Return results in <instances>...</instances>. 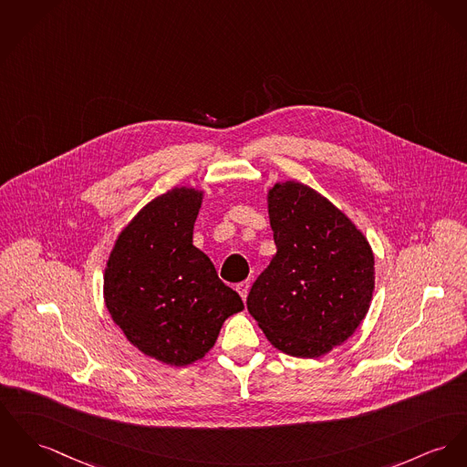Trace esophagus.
<instances>
[{"instance_id": "34e87169", "label": "esophagus", "mask_w": 467, "mask_h": 467, "mask_svg": "<svg viewBox=\"0 0 467 467\" xmlns=\"http://www.w3.org/2000/svg\"><path fill=\"white\" fill-rule=\"evenodd\" d=\"M237 292H239V296L243 297V301H246V297H248L249 294L248 281H243V283H239V285H237Z\"/></svg>"}]
</instances>
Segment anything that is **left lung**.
Masks as SVG:
<instances>
[{"mask_svg": "<svg viewBox=\"0 0 467 467\" xmlns=\"http://www.w3.org/2000/svg\"><path fill=\"white\" fill-rule=\"evenodd\" d=\"M267 213L276 254L246 306L273 347L320 358L347 342L368 313L372 246L343 211L297 181L269 187Z\"/></svg>", "mask_w": 467, "mask_h": 467, "instance_id": "8db88e82", "label": "left lung"}]
</instances>
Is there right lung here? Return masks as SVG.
Returning <instances> with one entry per match:
<instances>
[{"instance_id":"right-lung-1","label":"right lung","mask_w":467,"mask_h":467,"mask_svg":"<svg viewBox=\"0 0 467 467\" xmlns=\"http://www.w3.org/2000/svg\"><path fill=\"white\" fill-rule=\"evenodd\" d=\"M203 202L198 187L177 186L149 202L119 234L104 269V303L125 338L170 367L202 359L223 322L244 310L192 244Z\"/></svg>"}]
</instances>
